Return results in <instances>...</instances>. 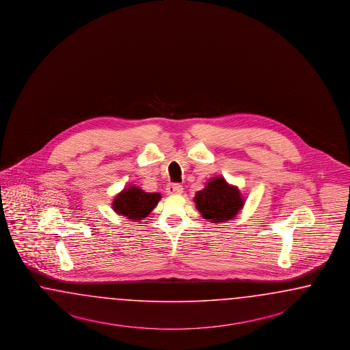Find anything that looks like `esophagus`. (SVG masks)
Here are the masks:
<instances>
[{
  "label": "esophagus",
  "mask_w": 350,
  "mask_h": 350,
  "mask_svg": "<svg viewBox=\"0 0 350 350\" xmlns=\"http://www.w3.org/2000/svg\"><path fill=\"white\" fill-rule=\"evenodd\" d=\"M183 191V187L180 186V183H170L167 186V193L168 195H180Z\"/></svg>",
  "instance_id": "obj_1"
}]
</instances>
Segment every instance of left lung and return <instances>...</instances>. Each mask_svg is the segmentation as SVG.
I'll return each mask as SVG.
<instances>
[{
    "label": "left lung",
    "instance_id": "1",
    "mask_svg": "<svg viewBox=\"0 0 350 350\" xmlns=\"http://www.w3.org/2000/svg\"><path fill=\"white\" fill-rule=\"evenodd\" d=\"M193 202L202 218L214 223L232 219L244 206V199L239 189L228 185L222 177L209 180L205 189L196 192Z\"/></svg>",
    "mask_w": 350,
    "mask_h": 350
}]
</instances>
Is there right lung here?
<instances>
[{"label": "right lung", "mask_w": 350, "mask_h": 350, "mask_svg": "<svg viewBox=\"0 0 350 350\" xmlns=\"http://www.w3.org/2000/svg\"><path fill=\"white\" fill-rule=\"evenodd\" d=\"M160 193L145 192L136 186H129L118 193L113 202V209L118 214L127 217L131 221H139L148 217L151 211L158 205Z\"/></svg>", "instance_id": "obj_1"}]
</instances>
